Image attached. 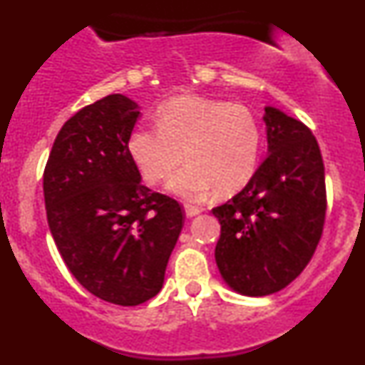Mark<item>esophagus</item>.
<instances>
[{
  "label": "esophagus",
  "mask_w": 365,
  "mask_h": 365,
  "mask_svg": "<svg viewBox=\"0 0 365 365\" xmlns=\"http://www.w3.org/2000/svg\"><path fill=\"white\" fill-rule=\"evenodd\" d=\"M200 212H202V209H200V207L190 206V204H187V206H185V215H187V217H194V216H197V215H200Z\"/></svg>",
  "instance_id": "esophagus-1"
}]
</instances>
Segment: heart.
<instances>
[{
  "mask_svg": "<svg viewBox=\"0 0 365 365\" xmlns=\"http://www.w3.org/2000/svg\"><path fill=\"white\" fill-rule=\"evenodd\" d=\"M154 118L158 128H135L127 140L148 183L168 178L183 159L188 165L168 182L171 194L183 199L200 200L212 188L220 197L233 195L254 177L262 133L244 104L183 94L163 103Z\"/></svg>",
  "mask_w": 365,
  "mask_h": 365,
  "instance_id": "b5f03b06",
  "label": "heart"
}]
</instances>
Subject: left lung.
<instances>
[{
  "mask_svg": "<svg viewBox=\"0 0 365 365\" xmlns=\"http://www.w3.org/2000/svg\"><path fill=\"white\" fill-rule=\"evenodd\" d=\"M267 156L235 197L212 209L221 225L215 257L223 282L247 297L290 284L311 261L326 216L324 165L302 121L264 108Z\"/></svg>",
  "mask_w": 365,
  "mask_h": 365,
  "instance_id": "1",
  "label": "left lung"
}]
</instances>
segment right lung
<instances>
[{
	"mask_svg": "<svg viewBox=\"0 0 365 365\" xmlns=\"http://www.w3.org/2000/svg\"><path fill=\"white\" fill-rule=\"evenodd\" d=\"M139 104L111 94L65 121L46 165L49 232L70 273L92 295L139 305L165 283L183 226L175 199L142 185L127 140Z\"/></svg>",
	"mask_w": 365,
	"mask_h": 365,
	"instance_id": "add662e5",
	"label": "right lung"
}]
</instances>
